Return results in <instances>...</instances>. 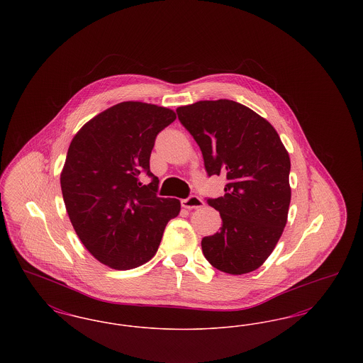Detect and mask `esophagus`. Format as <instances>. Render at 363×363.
I'll use <instances>...</instances> for the list:
<instances>
[{"instance_id": "obj_1", "label": "esophagus", "mask_w": 363, "mask_h": 363, "mask_svg": "<svg viewBox=\"0 0 363 363\" xmlns=\"http://www.w3.org/2000/svg\"><path fill=\"white\" fill-rule=\"evenodd\" d=\"M182 207L186 209H193V208H201L204 206V201L199 196H190L188 199L181 201Z\"/></svg>"}]
</instances>
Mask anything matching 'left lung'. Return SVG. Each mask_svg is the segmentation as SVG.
Wrapping results in <instances>:
<instances>
[{
	"label": "left lung",
	"instance_id": "obj_1",
	"mask_svg": "<svg viewBox=\"0 0 363 363\" xmlns=\"http://www.w3.org/2000/svg\"><path fill=\"white\" fill-rule=\"evenodd\" d=\"M204 157L208 175L227 178L225 196L209 199L220 231L204 237L203 253L230 275L256 271L274 252L291 201L290 156L275 128L252 108L219 99L177 108Z\"/></svg>",
	"mask_w": 363,
	"mask_h": 363
}]
</instances>
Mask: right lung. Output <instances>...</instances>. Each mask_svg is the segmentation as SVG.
<instances>
[{
	"label": "right lung",
	"mask_w": 363,
	"mask_h": 363,
	"mask_svg": "<svg viewBox=\"0 0 363 363\" xmlns=\"http://www.w3.org/2000/svg\"><path fill=\"white\" fill-rule=\"evenodd\" d=\"M177 118L172 108L122 102L84 123L70 141L61 190L70 223L86 250L108 268L148 262L163 231L178 216L177 199L156 196L150 170L156 135ZM153 177L143 186L139 174Z\"/></svg>",
	"instance_id": "add662e5"
}]
</instances>
